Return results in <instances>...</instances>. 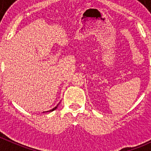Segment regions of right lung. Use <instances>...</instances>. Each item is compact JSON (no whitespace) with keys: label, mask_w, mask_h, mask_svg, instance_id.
<instances>
[{"label":"right lung","mask_w":151,"mask_h":151,"mask_svg":"<svg viewBox=\"0 0 151 151\" xmlns=\"http://www.w3.org/2000/svg\"><path fill=\"white\" fill-rule=\"evenodd\" d=\"M59 104H60V103H59ZM59 104H58V105H57V106H55V107H54V108H53V109H50V110H49V111H46V112H52V111H54V110H55V109H57L58 106V105H59Z\"/></svg>","instance_id":"1"}]
</instances>
